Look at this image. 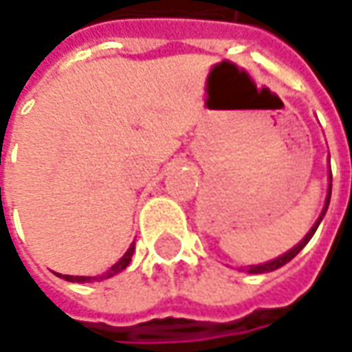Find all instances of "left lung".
I'll use <instances>...</instances> for the list:
<instances>
[{
	"mask_svg": "<svg viewBox=\"0 0 352 352\" xmlns=\"http://www.w3.org/2000/svg\"><path fill=\"white\" fill-rule=\"evenodd\" d=\"M329 181H331V177H329ZM329 200H331V183H329V188H327V197H325V204H323V210H321L320 218L316 220V224L309 228V232L304 236V239L298 243V245H294V248L290 249V251H286L285 255H280V257H276V259L273 261H267V263H261V265H249V267H245V271L251 274H263V273H271V271H276V269H280L283 265H286L288 261H292L294 257H296L298 253L304 249V245L308 243L309 239H311V236L316 234V230H318V226H320V222L323 220V216H325V212H327V206H329Z\"/></svg>",
	"mask_w": 352,
	"mask_h": 352,
	"instance_id": "8db88e82",
	"label": "left lung"
}]
</instances>
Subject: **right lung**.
<instances>
[{"instance_id": "add662e5", "label": "right lung", "mask_w": 352, "mask_h": 352, "mask_svg": "<svg viewBox=\"0 0 352 352\" xmlns=\"http://www.w3.org/2000/svg\"><path fill=\"white\" fill-rule=\"evenodd\" d=\"M132 255H134V243L128 248V251L120 257L118 263H115L107 273L99 274V276H72V274H58V276H62V278H66L69 283H93V280H104V278H111V276H115L120 271H124L128 265H130V259H132Z\"/></svg>"}]
</instances>
